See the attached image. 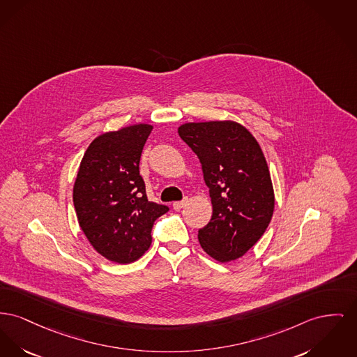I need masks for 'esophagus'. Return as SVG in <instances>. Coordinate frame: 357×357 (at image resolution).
I'll use <instances>...</instances> for the list:
<instances>
[{
  "label": "esophagus",
  "instance_id": "esophagus-1",
  "mask_svg": "<svg viewBox=\"0 0 357 357\" xmlns=\"http://www.w3.org/2000/svg\"><path fill=\"white\" fill-rule=\"evenodd\" d=\"M186 202H188V199H183V201H178V202H174L172 204V208L174 210H181L185 205H186Z\"/></svg>",
  "mask_w": 357,
  "mask_h": 357
}]
</instances>
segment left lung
I'll return each instance as SVG.
<instances>
[{
	"label": "left lung",
	"instance_id": "8db88e82",
	"mask_svg": "<svg viewBox=\"0 0 357 357\" xmlns=\"http://www.w3.org/2000/svg\"><path fill=\"white\" fill-rule=\"evenodd\" d=\"M181 139L198 156L213 214L198 231L202 250L221 263L245 255L273 218V182L264 153L245 126L234 121L186 123Z\"/></svg>",
	"mask_w": 357,
	"mask_h": 357
}]
</instances>
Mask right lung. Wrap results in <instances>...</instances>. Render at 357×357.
Here are the masks:
<instances>
[{
    "label": "right lung",
    "mask_w": 357,
    "mask_h": 357,
    "mask_svg": "<svg viewBox=\"0 0 357 357\" xmlns=\"http://www.w3.org/2000/svg\"><path fill=\"white\" fill-rule=\"evenodd\" d=\"M152 126L136 124L96 137L86 149L73 190L81 229L107 260L126 264L144 255L166 205L149 202L139 171Z\"/></svg>",
    "instance_id": "obj_1"
}]
</instances>
